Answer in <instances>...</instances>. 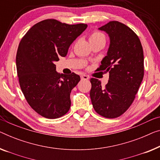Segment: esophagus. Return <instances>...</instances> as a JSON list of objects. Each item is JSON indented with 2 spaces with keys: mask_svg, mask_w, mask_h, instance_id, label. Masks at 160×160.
<instances>
[{
  "mask_svg": "<svg viewBox=\"0 0 160 160\" xmlns=\"http://www.w3.org/2000/svg\"><path fill=\"white\" fill-rule=\"evenodd\" d=\"M81 79L82 80H88L89 79V77H88V75H81Z\"/></svg>",
  "mask_w": 160,
  "mask_h": 160,
  "instance_id": "esophagus-1",
  "label": "esophagus"
}]
</instances>
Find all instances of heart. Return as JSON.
Returning <instances> with one entry per match:
<instances>
[{
	"mask_svg": "<svg viewBox=\"0 0 160 160\" xmlns=\"http://www.w3.org/2000/svg\"><path fill=\"white\" fill-rule=\"evenodd\" d=\"M95 39H105V36L103 34L99 32H92L90 37V40H95Z\"/></svg>",
	"mask_w": 160,
	"mask_h": 160,
	"instance_id": "b5f03b06",
	"label": "heart"
}]
</instances>
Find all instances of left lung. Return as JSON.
I'll return each instance as SVG.
<instances>
[{"label": "left lung", "instance_id": "left-lung-1", "mask_svg": "<svg viewBox=\"0 0 160 160\" xmlns=\"http://www.w3.org/2000/svg\"><path fill=\"white\" fill-rule=\"evenodd\" d=\"M108 35L110 44L98 70L109 73L106 87L91 78L90 96L95 111L105 118H114L124 113L135 98L144 77V52L133 31L118 21L100 27Z\"/></svg>", "mask_w": 160, "mask_h": 160}]
</instances>
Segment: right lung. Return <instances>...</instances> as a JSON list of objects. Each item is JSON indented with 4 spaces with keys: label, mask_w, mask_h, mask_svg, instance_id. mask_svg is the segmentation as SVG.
<instances>
[{
    "label": "right lung",
    "mask_w": 160,
    "mask_h": 160,
    "mask_svg": "<svg viewBox=\"0 0 160 160\" xmlns=\"http://www.w3.org/2000/svg\"><path fill=\"white\" fill-rule=\"evenodd\" d=\"M87 27L47 19L33 26L19 43L16 62L21 89L29 106L43 117L57 118L70 110L71 90L80 78L74 72L60 75L54 62L67 55Z\"/></svg>",
    "instance_id": "add662e5"
}]
</instances>
